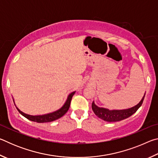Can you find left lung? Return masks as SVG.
<instances>
[{"instance_id": "obj_1", "label": "left lung", "mask_w": 158, "mask_h": 158, "mask_svg": "<svg viewBox=\"0 0 158 158\" xmlns=\"http://www.w3.org/2000/svg\"><path fill=\"white\" fill-rule=\"evenodd\" d=\"M144 97H145V95H143L142 100L140 101V102L137 105L133 106L130 109H124V110L109 111L106 109L98 107L95 105L93 102L92 103V109L96 116L104 120V121L108 122L120 121L127 118L131 116L132 114H135L142 105Z\"/></svg>"}]
</instances>
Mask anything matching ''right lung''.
Returning <instances> with one entry per match:
<instances>
[{"instance_id":"add662e5","label":"right lung","mask_w":158,"mask_h":158,"mask_svg":"<svg viewBox=\"0 0 158 158\" xmlns=\"http://www.w3.org/2000/svg\"><path fill=\"white\" fill-rule=\"evenodd\" d=\"M75 92H73L70 93L69 95L68 100H67L66 102L65 103V105H63V106L61 109H60L59 110H58L55 112H53V113L51 114H48L46 115H42V116H30V115L26 114L23 112H21L19 109H18V111L19 113L26 117V118L30 120L31 121H34V122H37V123H48V122H52L53 121H56L60 118L64 116L67 111H68V109L69 108V106H70V102L72 100V98H73V95H74Z\"/></svg>"}]
</instances>
